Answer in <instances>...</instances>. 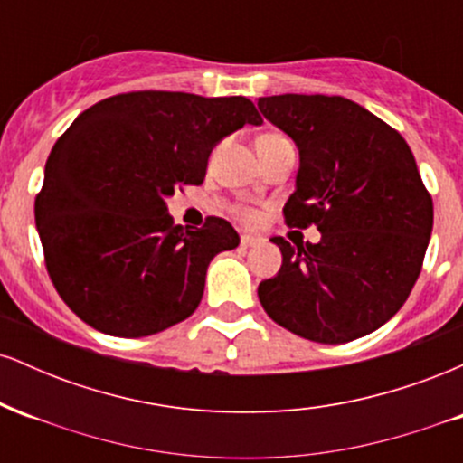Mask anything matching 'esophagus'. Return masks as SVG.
<instances>
[{"instance_id": "esophagus-1", "label": "esophagus", "mask_w": 463, "mask_h": 463, "mask_svg": "<svg viewBox=\"0 0 463 463\" xmlns=\"http://www.w3.org/2000/svg\"><path fill=\"white\" fill-rule=\"evenodd\" d=\"M261 243V237H254V235H241V248H252Z\"/></svg>"}]
</instances>
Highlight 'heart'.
<instances>
[{
	"label": "heart",
	"mask_w": 463,
	"mask_h": 463,
	"mask_svg": "<svg viewBox=\"0 0 463 463\" xmlns=\"http://www.w3.org/2000/svg\"><path fill=\"white\" fill-rule=\"evenodd\" d=\"M274 137H280V135H265L261 139H274ZM232 213H235L241 222H246V224H254V222H259V211L250 209V206H235Z\"/></svg>",
	"instance_id": "b5f03b06"
}]
</instances>
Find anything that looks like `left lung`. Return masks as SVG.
<instances>
[{
    "mask_svg": "<svg viewBox=\"0 0 463 463\" xmlns=\"http://www.w3.org/2000/svg\"><path fill=\"white\" fill-rule=\"evenodd\" d=\"M259 110L300 152L285 224L322 232L296 248L272 239L283 265L259 285V300L311 342L364 337L396 316L422 269L433 200L416 158L392 126L339 95H272Z\"/></svg>",
    "mask_w": 463,
    "mask_h": 463,
    "instance_id": "obj_1",
    "label": "left lung"
}]
</instances>
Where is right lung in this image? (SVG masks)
<instances>
[{
    "label": "right lung",
    "mask_w": 463,
    "mask_h": 463,
    "mask_svg": "<svg viewBox=\"0 0 463 463\" xmlns=\"http://www.w3.org/2000/svg\"><path fill=\"white\" fill-rule=\"evenodd\" d=\"M259 126L241 95L132 91L76 117L52 147L34 220L58 296L82 322L115 337H146L187 320L206 268L239 246L222 217L176 226L165 198L202 184L217 141Z\"/></svg>",
    "instance_id": "right-lung-1"
}]
</instances>
